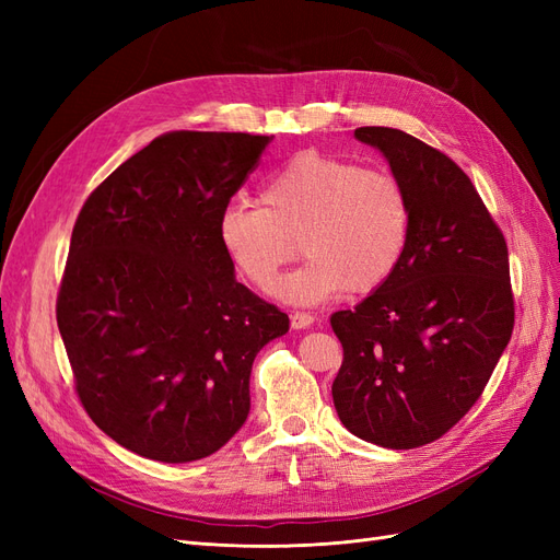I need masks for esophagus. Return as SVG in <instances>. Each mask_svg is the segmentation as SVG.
Masks as SVG:
<instances>
[{
	"label": "esophagus",
	"instance_id": "34e87169",
	"mask_svg": "<svg viewBox=\"0 0 560 560\" xmlns=\"http://www.w3.org/2000/svg\"><path fill=\"white\" fill-rule=\"evenodd\" d=\"M292 327L294 329H306V327H311L313 322H315V317L311 315V313H301V311H296V313H292Z\"/></svg>",
	"mask_w": 560,
	"mask_h": 560
}]
</instances>
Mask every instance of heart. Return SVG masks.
<instances>
[{
    "mask_svg": "<svg viewBox=\"0 0 560 560\" xmlns=\"http://www.w3.org/2000/svg\"><path fill=\"white\" fill-rule=\"evenodd\" d=\"M261 202L231 200L219 214V243L241 276L261 292L280 270L308 261L278 284L290 303H319L346 287L376 292L399 268L411 241V200L385 167L301 151L261 186Z\"/></svg>",
    "mask_w": 560,
    "mask_h": 560,
    "instance_id": "obj_1",
    "label": "heart"
}]
</instances>
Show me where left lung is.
Here are the masks:
<instances>
[{
  "label": "left lung",
  "instance_id": "left-lung-1",
  "mask_svg": "<svg viewBox=\"0 0 560 560\" xmlns=\"http://www.w3.org/2000/svg\"><path fill=\"white\" fill-rule=\"evenodd\" d=\"M411 200V241L395 276L331 315L343 362L336 413L364 442L418 448L477 399L514 331L506 241L463 167L413 135L364 126Z\"/></svg>",
  "mask_w": 560,
  "mask_h": 560
}]
</instances>
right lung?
Masks as SVG:
<instances>
[{
	"mask_svg": "<svg viewBox=\"0 0 560 560\" xmlns=\"http://www.w3.org/2000/svg\"><path fill=\"white\" fill-rule=\"evenodd\" d=\"M273 140L163 132L83 202L56 317L74 389L116 444L161 463L222 448L257 352L290 317L233 276L219 214Z\"/></svg>",
	"mask_w": 560,
	"mask_h": 560,
	"instance_id": "obj_1",
	"label": "right lung"
}]
</instances>
